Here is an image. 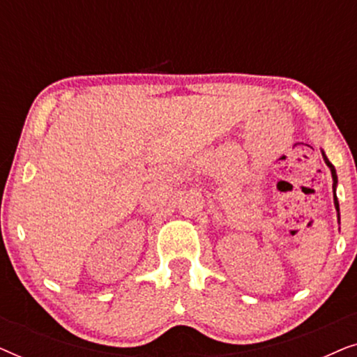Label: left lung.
I'll return each mask as SVG.
<instances>
[{
    "mask_svg": "<svg viewBox=\"0 0 357 357\" xmlns=\"http://www.w3.org/2000/svg\"><path fill=\"white\" fill-rule=\"evenodd\" d=\"M321 155H324L325 164L328 165L330 170H331V177H333V192H335V190H336V183H338V177H336V170H335V167H333V164H331L330 160H328V158H326V155H325L324 151H321ZM333 199H335V208H336V211H338V221H340V204H338V198H336V193L333 195Z\"/></svg>",
    "mask_w": 357,
    "mask_h": 357,
    "instance_id": "8db88e82",
    "label": "left lung"
}]
</instances>
